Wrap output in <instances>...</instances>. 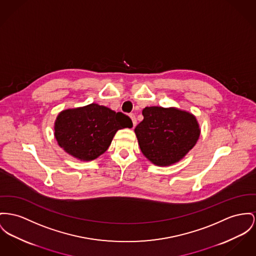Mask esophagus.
I'll use <instances>...</instances> for the list:
<instances>
[{
	"instance_id": "esophagus-1",
	"label": "esophagus",
	"mask_w": 256,
	"mask_h": 256,
	"mask_svg": "<svg viewBox=\"0 0 256 256\" xmlns=\"http://www.w3.org/2000/svg\"><path fill=\"white\" fill-rule=\"evenodd\" d=\"M129 116H130V118H131L132 121H133V125H134V127H135L136 125V120L135 114H129Z\"/></svg>"
}]
</instances>
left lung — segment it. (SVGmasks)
<instances>
[{
	"instance_id": "left-lung-1",
	"label": "left lung",
	"mask_w": 256,
	"mask_h": 256,
	"mask_svg": "<svg viewBox=\"0 0 256 256\" xmlns=\"http://www.w3.org/2000/svg\"><path fill=\"white\" fill-rule=\"evenodd\" d=\"M135 128L142 154L157 166L182 160L196 144L200 128L196 118L176 108L146 106Z\"/></svg>"
}]
</instances>
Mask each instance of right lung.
I'll return each mask as SVG.
<instances>
[{"instance_id": "right-lung-1", "label": "right lung", "mask_w": 256, "mask_h": 256, "mask_svg": "<svg viewBox=\"0 0 256 256\" xmlns=\"http://www.w3.org/2000/svg\"><path fill=\"white\" fill-rule=\"evenodd\" d=\"M132 127L126 114L93 102L61 112L55 120L54 136L67 154L91 161L108 148L120 129Z\"/></svg>"}]
</instances>
